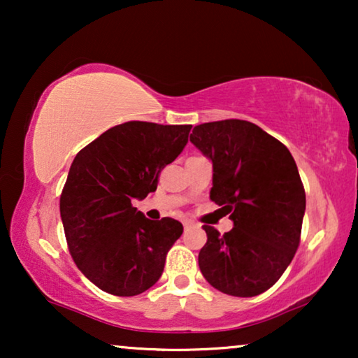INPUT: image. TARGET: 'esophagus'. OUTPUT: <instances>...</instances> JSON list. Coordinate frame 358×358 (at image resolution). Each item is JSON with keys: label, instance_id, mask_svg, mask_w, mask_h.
<instances>
[{"label": "esophagus", "instance_id": "34e87169", "mask_svg": "<svg viewBox=\"0 0 358 358\" xmlns=\"http://www.w3.org/2000/svg\"><path fill=\"white\" fill-rule=\"evenodd\" d=\"M194 222H192V220H184V228L185 229H187V228H190V227H194Z\"/></svg>", "mask_w": 358, "mask_h": 358}]
</instances>
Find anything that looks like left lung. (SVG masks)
<instances>
[{
	"label": "left lung",
	"instance_id": "8db88e82",
	"mask_svg": "<svg viewBox=\"0 0 358 358\" xmlns=\"http://www.w3.org/2000/svg\"><path fill=\"white\" fill-rule=\"evenodd\" d=\"M190 141L212 161L210 199L233 222L224 234L203 227L200 272L227 295H261L282 277L300 244L306 197L295 159L285 145L246 120L197 125Z\"/></svg>",
	"mask_w": 358,
	"mask_h": 358
}]
</instances>
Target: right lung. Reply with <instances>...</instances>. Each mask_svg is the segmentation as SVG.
<instances>
[{
    "label": "right lung",
    "mask_w": 358,
    "mask_h": 358,
    "mask_svg": "<svg viewBox=\"0 0 358 358\" xmlns=\"http://www.w3.org/2000/svg\"><path fill=\"white\" fill-rule=\"evenodd\" d=\"M192 125L125 122L91 141L73 159L60 199L73 261L110 295L153 287L166 254L182 234L178 220H148L134 207L158 187L166 164L182 153Z\"/></svg>",
    "instance_id": "1"
}]
</instances>
